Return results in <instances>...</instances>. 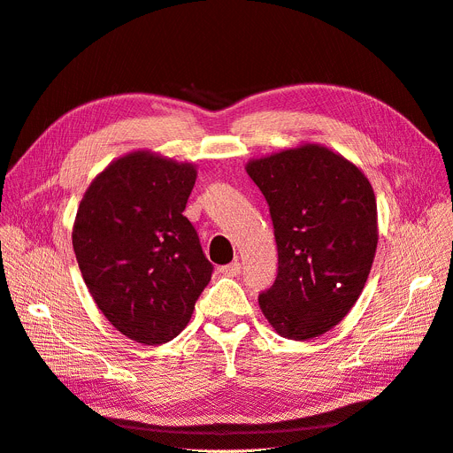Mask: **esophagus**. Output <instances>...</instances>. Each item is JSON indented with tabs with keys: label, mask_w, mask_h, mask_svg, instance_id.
Instances as JSON below:
<instances>
[{
	"label": "esophagus",
	"mask_w": 453,
	"mask_h": 453,
	"mask_svg": "<svg viewBox=\"0 0 453 453\" xmlns=\"http://www.w3.org/2000/svg\"><path fill=\"white\" fill-rule=\"evenodd\" d=\"M220 273L224 274V276H239L241 274V263L239 261H233V263H229V265H224L222 269H220Z\"/></svg>",
	"instance_id": "1"
}]
</instances>
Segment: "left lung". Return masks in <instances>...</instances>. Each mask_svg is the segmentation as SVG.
Instances as JSON below:
<instances>
[{
  "label": "left lung",
  "mask_w": 453,
  "mask_h": 453,
  "mask_svg": "<svg viewBox=\"0 0 453 453\" xmlns=\"http://www.w3.org/2000/svg\"><path fill=\"white\" fill-rule=\"evenodd\" d=\"M269 203L278 276L259 306L281 338L311 340L358 300L377 250L370 180L330 149L306 143L246 165Z\"/></svg>",
  "instance_id": "obj_1"
}]
</instances>
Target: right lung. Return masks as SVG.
I'll return each mask as SVG.
<instances>
[{"label": "right lung", "instance_id": "right-lung-1", "mask_svg": "<svg viewBox=\"0 0 453 453\" xmlns=\"http://www.w3.org/2000/svg\"><path fill=\"white\" fill-rule=\"evenodd\" d=\"M196 167L147 150L111 162L83 196L73 246L83 281L127 338L162 345L188 325L214 266L184 216Z\"/></svg>", "mask_w": 453, "mask_h": 453}]
</instances>
